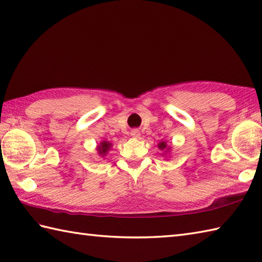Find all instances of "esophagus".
Returning a JSON list of instances; mask_svg holds the SVG:
<instances>
[{
    "mask_svg": "<svg viewBox=\"0 0 262 262\" xmlns=\"http://www.w3.org/2000/svg\"><path fill=\"white\" fill-rule=\"evenodd\" d=\"M130 134H132V136L133 137H140V130H138V129H136V128H135V129H133L132 132H130Z\"/></svg>",
    "mask_w": 262,
    "mask_h": 262,
    "instance_id": "34e87169",
    "label": "esophagus"
}]
</instances>
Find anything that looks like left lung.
<instances>
[{
	"label": "left lung",
	"instance_id": "left-lung-1",
	"mask_svg": "<svg viewBox=\"0 0 262 262\" xmlns=\"http://www.w3.org/2000/svg\"><path fill=\"white\" fill-rule=\"evenodd\" d=\"M166 147V144H165V142H161L160 144H159V148H161V149H164Z\"/></svg>",
	"mask_w": 262,
	"mask_h": 262
}]
</instances>
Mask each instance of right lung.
<instances>
[{
  "mask_svg": "<svg viewBox=\"0 0 262 262\" xmlns=\"http://www.w3.org/2000/svg\"><path fill=\"white\" fill-rule=\"evenodd\" d=\"M111 147V144L109 142H102L100 145L98 146V152L99 154L101 155H104L105 153H107L109 151V148Z\"/></svg>",
  "mask_w": 262,
  "mask_h": 262,
  "instance_id": "add662e5",
  "label": "right lung"
}]
</instances>
